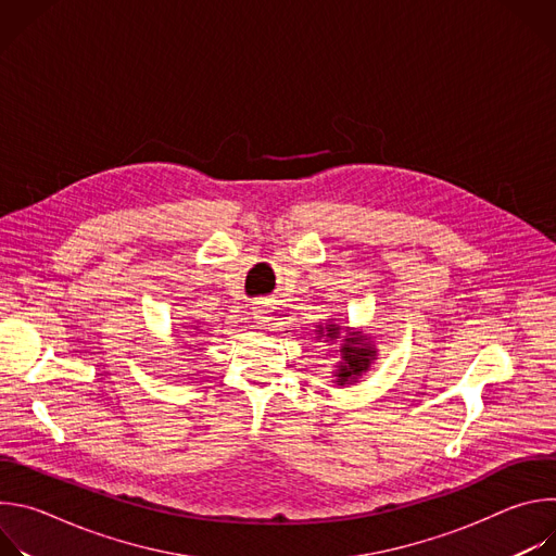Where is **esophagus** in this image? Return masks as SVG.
<instances>
[{"label": "esophagus", "mask_w": 556, "mask_h": 556, "mask_svg": "<svg viewBox=\"0 0 556 556\" xmlns=\"http://www.w3.org/2000/svg\"><path fill=\"white\" fill-rule=\"evenodd\" d=\"M253 319L262 326H266L270 319H273V312H270V305L266 301H257L253 305Z\"/></svg>", "instance_id": "1"}]
</instances>
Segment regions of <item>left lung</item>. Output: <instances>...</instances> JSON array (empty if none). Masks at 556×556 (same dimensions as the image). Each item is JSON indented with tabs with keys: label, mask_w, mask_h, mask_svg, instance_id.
<instances>
[{
	"label": "left lung",
	"mask_w": 556,
	"mask_h": 556,
	"mask_svg": "<svg viewBox=\"0 0 556 556\" xmlns=\"http://www.w3.org/2000/svg\"><path fill=\"white\" fill-rule=\"evenodd\" d=\"M346 332V337H342V332ZM316 337L314 339H326V343H337L341 341V348L337 352H341V363L337 365L334 374V384L337 387H350L354 382H358V378L369 371L371 363L376 361V345H371L374 341H369L371 337H365L363 332H350V328L345 330L343 326L334 324V319H330L326 326H319V330H314Z\"/></svg>",
	"instance_id": "left-lung-1"
}]
</instances>
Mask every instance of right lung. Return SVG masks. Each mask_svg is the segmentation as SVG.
Segmentation results:
<instances>
[{
    "label": "right lung",
    "mask_w": 556,
    "mask_h": 556,
    "mask_svg": "<svg viewBox=\"0 0 556 556\" xmlns=\"http://www.w3.org/2000/svg\"><path fill=\"white\" fill-rule=\"evenodd\" d=\"M191 328H193V330H198V332H202V330H200V324H198V326H191Z\"/></svg>",
    "instance_id": "1"
}]
</instances>
